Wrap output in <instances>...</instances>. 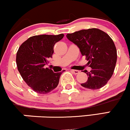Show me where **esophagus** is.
Segmentation results:
<instances>
[{"instance_id":"1","label":"esophagus","mask_w":130,"mask_h":130,"mask_svg":"<svg viewBox=\"0 0 130 130\" xmlns=\"http://www.w3.org/2000/svg\"><path fill=\"white\" fill-rule=\"evenodd\" d=\"M71 71L74 74H77L79 73V71H78V70H71Z\"/></svg>"}]
</instances>
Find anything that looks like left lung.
Returning a JSON list of instances; mask_svg holds the SVG:
<instances>
[{"label": "left lung", "mask_w": 130, "mask_h": 130, "mask_svg": "<svg viewBox=\"0 0 130 130\" xmlns=\"http://www.w3.org/2000/svg\"><path fill=\"white\" fill-rule=\"evenodd\" d=\"M67 38L79 47L92 68L90 72L83 71L87 74L88 80L80 85L93 90L105 86L112 76L117 62V50L111 37L93 28L68 34Z\"/></svg>", "instance_id": "obj_1"}]
</instances>
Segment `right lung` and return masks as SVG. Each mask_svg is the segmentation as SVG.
<instances>
[{
    "label": "right lung",
    "instance_id": "1",
    "mask_svg": "<svg viewBox=\"0 0 130 130\" xmlns=\"http://www.w3.org/2000/svg\"><path fill=\"white\" fill-rule=\"evenodd\" d=\"M63 36L62 34L35 35L19 47L16 60L18 70L26 84L37 93H47L59 84L62 72L54 73L44 65L52 58L54 44Z\"/></svg>",
    "mask_w": 130,
    "mask_h": 130
}]
</instances>
